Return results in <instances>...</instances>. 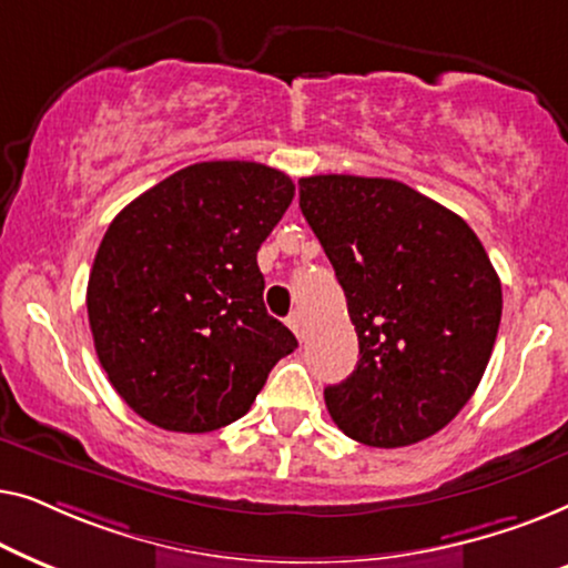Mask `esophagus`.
<instances>
[{
	"label": "esophagus",
	"instance_id": "34e87169",
	"mask_svg": "<svg viewBox=\"0 0 568 568\" xmlns=\"http://www.w3.org/2000/svg\"><path fill=\"white\" fill-rule=\"evenodd\" d=\"M286 323H290V328L294 331V336H297L300 341H305L307 325H305V317H302V313H292L290 317H286Z\"/></svg>",
	"mask_w": 568,
	"mask_h": 568
}]
</instances>
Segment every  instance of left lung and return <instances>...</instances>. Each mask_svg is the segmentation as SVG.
<instances>
[{
	"instance_id": "8db88e82",
	"label": "left lung",
	"mask_w": 568,
	"mask_h": 568,
	"mask_svg": "<svg viewBox=\"0 0 568 568\" xmlns=\"http://www.w3.org/2000/svg\"><path fill=\"white\" fill-rule=\"evenodd\" d=\"M300 209L359 338L356 369L325 387L331 418L385 449L445 429L476 393L501 321V282L476 232L390 178H302Z\"/></svg>"
}]
</instances>
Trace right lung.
Listing matches in <instances>:
<instances>
[{"label":"right lung","instance_id":"1","mask_svg":"<svg viewBox=\"0 0 568 568\" xmlns=\"http://www.w3.org/2000/svg\"><path fill=\"white\" fill-rule=\"evenodd\" d=\"M292 199L282 170L196 162L111 222L90 271L88 317L108 379L144 422L222 429L297 348L266 313L255 261Z\"/></svg>","mask_w":568,"mask_h":568}]
</instances>
